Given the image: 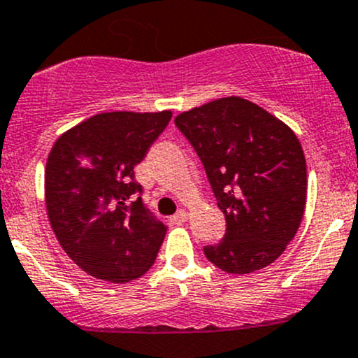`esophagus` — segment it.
<instances>
[{
    "label": "esophagus",
    "mask_w": 358,
    "mask_h": 358,
    "mask_svg": "<svg viewBox=\"0 0 358 358\" xmlns=\"http://www.w3.org/2000/svg\"><path fill=\"white\" fill-rule=\"evenodd\" d=\"M187 218H189V215H187L185 211H182V209H180V211L176 213V215L171 216V222L175 223V225H182V223L187 222Z\"/></svg>",
    "instance_id": "esophagus-1"
}]
</instances>
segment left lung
Masks as SVG:
<instances>
[{
    "mask_svg": "<svg viewBox=\"0 0 358 358\" xmlns=\"http://www.w3.org/2000/svg\"><path fill=\"white\" fill-rule=\"evenodd\" d=\"M199 156L227 230L204 248L227 273H251L275 262L305 213L306 162L298 136L241 96L213 100L176 115Z\"/></svg>",
    "mask_w": 358,
    "mask_h": 358,
    "instance_id": "1",
    "label": "left lung"
}]
</instances>
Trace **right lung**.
Listing matches in <instances>:
<instances>
[{
    "label": "right lung",
    "instance_id": "1",
    "mask_svg": "<svg viewBox=\"0 0 358 358\" xmlns=\"http://www.w3.org/2000/svg\"><path fill=\"white\" fill-rule=\"evenodd\" d=\"M171 112H103L64 133L46 161L45 197L60 246L96 279L124 284L156 262L166 225L143 204L135 166Z\"/></svg>",
    "mask_w": 358,
    "mask_h": 358
}]
</instances>
